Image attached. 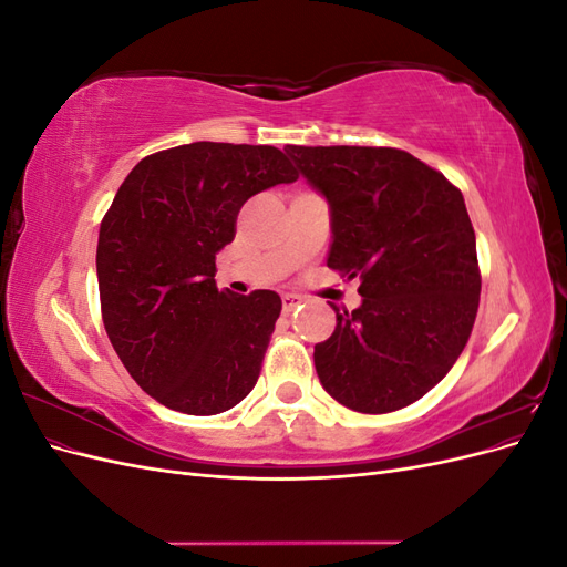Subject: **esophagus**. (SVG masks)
<instances>
[{
    "label": "esophagus",
    "mask_w": 567,
    "mask_h": 567,
    "mask_svg": "<svg viewBox=\"0 0 567 567\" xmlns=\"http://www.w3.org/2000/svg\"><path fill=\"white\" fill-rule=\"evenodd\" d=\"M281 302H284V312L288 315V312H293V310H296V307L302 302V298H300V296H290V293H288V296H284V298H281Z\"/></svg>",
    "instance_id": "obj_1"
}]
</instances>
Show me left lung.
Returning a JSON list of instances; mask_svg holds the SVG:
<instances>
[{"label":"left lung","mask_w":567,"mask_h":567,"mask_svg":"<svg viewBox=\"0 0 567 567\" xmlns=\"http://www.w3.org/2000/svg\"><path fill=\"white\" fill-rule=\"evenodd\" d=\"M331 205L329 267L359 279L315 346L323 390L359 414L421 400L454 367L480 305L475 231L458 188L390 146H286Z\"/></svg>","instance_id":"8db88e82"}]
</instances>
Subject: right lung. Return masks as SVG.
Here are the masks:
<instances>
[{"label":"right lung","mask_w":567,"mask_h":567,"mask_svg":"<svg viewBox=\"0 0 567 567\" xmlns=\"http://www.w3.org/2000/svg\"><path fill=\"white\" fill-rule=\"evenodd\" d=\"M298 179L274 146L194 142L151 153L101 219L96 277L111 346L153 400L192 416L241 402L281 315L274 290H217L215 255L244 203Z\"/></svg>","instance_id":"1"}]
</instances>
